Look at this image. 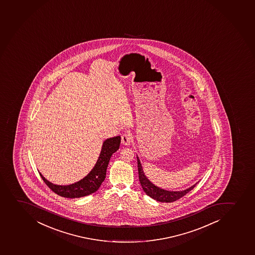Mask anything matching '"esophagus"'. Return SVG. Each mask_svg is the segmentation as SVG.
<instances>
[{
    "label": "esophagus",
    "instance_id": "obj_1",
    "mask_svg": "<svg viewBox=\"0 0 255 255\" xmlns=\"http://www.w3.org/2000/svg\"><path fill=\"white\" fill-rule=\"evenodd\" d=\"M132 141V137L129 133H125V134L121 135V143L124 145H129Z\"/></svg>",
    "mask_w": 255,
    "mask_h": 255
}]
</instances>
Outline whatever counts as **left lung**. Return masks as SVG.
<instances>
[{
	"label": "left lung",
	"instance_id": "8db88e82",
	"mask_svg": "<svg viewBox=\"0 0 255 255\" xmlns=\"http://www.w3.org/2000/svg\"><path fill=\"white\" fill-rule=\"evenodd\" d=\"M137 163H138V172H139V180L141 185L142 188L144 192L148 195L149 197L153 199L156 200L158 202H172L176 200L180 199L184 197L185 195L188 193L190 191H192L194 188L197 183L194 186L189 187L188 189L184 190L181 192H170L166 190L161 189L160 187H156L154 184L151 183L147 177L144 176V171L142 169L141 164L139 161V158L137 156Z\"/></svg>",
	"mask_w": 255,
	"mask_h": 255
}]
</instances>
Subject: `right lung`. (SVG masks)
I'll use <instances>...</instances> for the list:
<instances>
[{
    "instance_id": "obj_1",
    "label": "right lung",
    "mask_w": 255,
    "mask_h": 255,
    "mask_svg": "<svg viewBox=\"0 0 255 255\" xmlns=\"http://www.w3.org/2000/svg\"><path fill=\"white\" fill-rule=\"evenodd\" d=\"M121 136L107 139L103 144L102 150L95 167L84 178L68 186H58L51 183L40 173V176L47 187L54 193L67 198H77L92 194L100 188L106 176V170L111 155L119 150Z\"/></svg>"
}]
</instances>
